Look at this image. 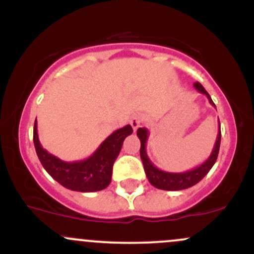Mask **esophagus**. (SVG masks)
Here are the masks:
<instances>
[{"label":"esophagus","mask_w":254,"mask_h":254,"mask_svg":"<svg viewBox=\"0 0 254 254\" xmlns=\"http://www.w3.org/2000/svg\"><path fill=\"white\" fill-rule=\"evenodd\" d=\"M142 122H143V117H142L141 115L132 116V118L130 119V124H131V127H132L133 131H136L139 127H141Z\"/></svg>","instance_id":"34e87169"}]
</instances>
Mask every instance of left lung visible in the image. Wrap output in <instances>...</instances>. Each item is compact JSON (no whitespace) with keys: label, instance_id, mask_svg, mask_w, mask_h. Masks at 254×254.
I'll list each match as a JSON object with an SVG mask.
<instances>
[{"label":"left lung","instance_id":"left-lung-1","mask_svg":"<svg viewBox=\"0 0 254 254\" xmlns=\"http://www.w3.org/2000/svg\"><path fill=\"white\" fill-rule=\"evenodd\" d=\"M193 87L198 92L205 94L208 98L209 103L212 106H215L214 101L211 100L209 93L204 89V87L199 82L193 83ZM137 136H138L139 141H141V149H139V155H141L142 162H143V167L145 176H147L148 180L153 186H155L156 189L160 190H167V191H179V190H185V189L191 188V186L196 185L197 183H199L204 177L208 174V172L211 170V167L216 162L218 150H220V143H221V127H220V121H218V133L216 142H215L214 148L210 156L203 162L202 165H199L198 167L193 168V170L182 172V173H171V172H165L159 170L153 165V162L150 161L149 157L147 155V150H145V144H147L148 136V129L145 127H139L137 130Z\"/></svg>","mask_w":254,"mask_h":254}]
</instances>
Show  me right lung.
I'll use <instances>...</instances> for the list:
<instances>
[{
  "label": "right lung",
  "mask_w": 254,
  "mask_h": 254,
  "mask_svg": "<svg viewBox=\"0 0 254 254\" xmlns=\"http://www.w3.org/2000/svg\"><path fill=\"white\" fill-rule=\"evenodd\" d=\"M132 133L131 125L113 131L88 159L65 162L48 153L40 144L34 122L33 142L43 167L64 188L78 192H94L106 189L112 178V168L124 139Z\"/></svg>",
  "instance_id": "obj_1"
}]
</instances>
